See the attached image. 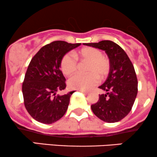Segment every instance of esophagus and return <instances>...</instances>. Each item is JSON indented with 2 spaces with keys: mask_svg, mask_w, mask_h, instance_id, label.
Wrapping results in <instances>:
<instances>
[{
  "mask_svg": "<svg viewBox=\"0 0 157 157\" xmlns=\"http://www.w3.org/2000/svg\"><path fill=\"white\" fill-rule=\"evenodd\" d=\"M80 91V92H82V93H83L84 94H87V91H85V90H79Z\"/></svg>",
  "mask_w": 157,
  "mask_h": 157,
  "instance_id": "obj_1",
  "label": "esophagus"
}]
</instances>
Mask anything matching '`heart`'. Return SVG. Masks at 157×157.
Segmentation results:
<instances>
[{
	"mask_svg": "<svg viewBox=\"0 0 157 157\" xmlns=\"http://www.w3.org/2000/svg\"><path fill=\"white\" fill-rule=\"evenodd\" d=\"M74 56L79 62H87L85 71L88 74L77 75L70 78L68 82L70 89L80 90L90 89L97 84L98 78L104 80L110 73V60L102 55L101 51L97 48L83 47L75 51ZM60 67L64 75L71 76L76 72L78 64L75 58L70 54H66L61 59Z\"/></svg>",
	"mask_w": 157,
	"mask_h": 157,
	"instance_id": "b5f03b06",
	"label": "heart"
}]
</instances>
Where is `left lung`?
Segmentation results:
<instances>
[{
    "mask_svg": "<svg viewBox=\"0 0 157 157\" xmlns=\"http://www.w3.org/2000/svg\"><path fill=\"white\" fill-rule=\"evenodd\" d=\"M84 45L105 51L110 62L108 77L98 87L106 93L99 95L98 101L91 105L93 113L108 123L120 121L131 110L138 92L133 65L124 50L111 40Z\"/></svg>",
    "mask_w": 157,
    "mask_h": 157,
    "instance_id": "obj_1",
    "label": "left lung"
}]
</instances>
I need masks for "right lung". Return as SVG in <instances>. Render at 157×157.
Segmentation results:
<instances>
[{"instance_id":"obj_1","label":"right lung","mask_w":157,"mask_h":157,"mask_svg":"<svg viewBox=\"0 0 157 157\" xmlns=\"http://www.w3.org/2000/svg\"><path fill=\"white\" fill-rule=\"evenodd\" d=\"M80 45L56 40L41 47L32 59L22 84V93L26 110L36 121L52 124L66 113L73 93L56 95L66 87L60 64L65 54Z\"/></svg>"}]
</instances>
